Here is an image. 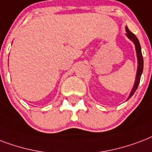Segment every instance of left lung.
I'll return each mask as SVG.
<instances>
[{
	"instance_id": "1",
	"label": "left lung",
	"mask_w": 152,
	"mask_h": 152,
	"mask_svg": "<svg viewBox=\"0 0 152 152\" xmlns=\"http://www.w3.org/2000/svg\"><path fill=\"white\" fill-rule=\"evenodd\" d=\"M126 36L130 39V40L134 43L135 45V48H136V56H137V70H136V80H135V82H134V86L132 89V91L129 94L128 99L129 100L130 97L132 96V95L135 94L136 90L137 89V87L139 86V83H140V81L141 75H142V73H143V55H142V52H141V47L140 44V42H139V39H137L135 35H134L132 31H129V29L128 28V27H126Z\"/></svg>"
}]
</instances>
